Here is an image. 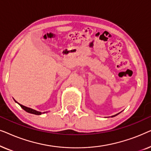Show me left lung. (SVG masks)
<instances>
[{
  "instance_id": "left-lung-1",
  "label": "left lung",
  "mask_w": 151,
  "mask_h": 151,
  "mask_svg": "<svg viewBox=\"0 0 151 151\" xmlns=\"http://www.w3.org/2000/svg\"><path fill=\"white\" fill-rule=\"evenodd\" d=\"M118 114H119V113H117V114L115 115H113V116H111V117H115V116H116V115H118Z\"/></svg>"
}]
</instances>
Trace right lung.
Instances as JSON below:
<instances>
[{"instance_id":"right-lung-1","label":"right lung","mask_w":151,"mask_h":151,"mask_svg":"<svg viewBox=\"0 0 151 151\" xmlns=\"http://www.w3.org/2000/svg\"><path fill=\"white\" fill-rule=\"evenodd\" d=\"M15 102H16V101H15ZM17 103H18V104L20 105V106H21L22 109H23L25 111H27V113H32V114H34V115H41V114H42V113H46V112L41 113V112H40V111H36V110H34V109H31V108H29V107H27V106H23V105L19 104V103H18V102H17Z\"/></svg>"}]
</instances>
